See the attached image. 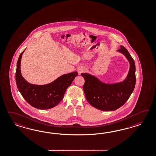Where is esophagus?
<instances>
[{"label": "esophagus", "mask_w": 156, "mask_h": 156, "mask_svg": "<svg viewBox=\"0 0 156 156\" xmlns=\"http://www.w3.org/2000/svg\"><path fill=\"white\" fill-rule=\"evenodd\" d=\"M85 71H86V69L85 68H84L83 66H80V68H78L77 69V72L79 74L84 73Z\"/></svg>", "instance_id": "1"}]
</instances>
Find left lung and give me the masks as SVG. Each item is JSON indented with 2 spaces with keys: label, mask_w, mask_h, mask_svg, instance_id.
<instances>
[{
  "label": "left lung",
  "mask_w": 156,
  "mask_h": 156,
  "mask_svg": "<svg viewBox=\"0 0 156 156\" xmlns=\"http://www.w3.org/2000/svg\"><path fill=\"white\" fill-rule=\"evenodd\" d=\"M117 51L124 55L129 62V71L123 81L107 84L90 74H81L85 80L83 88L86 98L90 105L99 110H117L129 99L135 86V64L133 57L123 46H121Z\"/></svg>",
  "instance_id": "obj_1"
}]
</instances>
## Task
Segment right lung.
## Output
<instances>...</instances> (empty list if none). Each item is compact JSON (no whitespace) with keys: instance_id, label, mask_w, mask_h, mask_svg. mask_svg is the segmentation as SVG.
<instances>
[{"instance_id":"right-lung-1","label":"right lung","mask_w":156,"mask_h":156,"mask_svg":"<svg viewBox=\"0 0 156 156\" xmlns=\"http://www.w3.org/2000/svg\"><path fill=\"white\" fill-rule=\"evenodd\" d=\"M25 50L20 54L17 63L16 82L18 90L24 99L31 106L39 109L52 108L63 99L66 89L78 76V73L74 72L64 74L47 84L30 83L23 78L20 69L21 57Z\"/></svg>"}]
</instances>
